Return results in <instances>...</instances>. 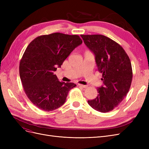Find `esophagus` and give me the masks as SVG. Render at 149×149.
Listing matches in <instances>:
<instances>
[{"label":"esophagus","mask_w":149,"mask_h":149,"mask_svg":"<svg viewBox=\"0 0 149 149\" xmlns=\"http://www.w3.org/2000/svg\"><path fill=\"white\" fill-rule=\"evenodd\" d=\"M79 86L80 87L83 88H86L88 87V86H86V85H83V84H79Z\"/></svg>","instance_id":"esophagus-1"}]
</instances>
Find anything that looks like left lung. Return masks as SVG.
I'll use <instances>...</instances> for the list:
<instances>
[{
    "label": "left lung",
    "mask_w": 149,
    "mask_h": 149,
    "mask_svg": "<svg viewBox=\"0 0 149 149\" xmlns=\"http://www.w3.org/2000/svg\"><path fill=\"white\" fill-rule=\"evenodd\" d=\"M84 43L95 55L103 86L97 88V96L88 101L101 112L113 110L123 101L131 85L132 69L123 48L102 35H81Z\"/></svg>",
    "instance_id": "8db88e82"
}]
</instances>
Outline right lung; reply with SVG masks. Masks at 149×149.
<instances>
[{
  "label": "right lung",
  "instance_id": "add662e5",
  "mask_svg": "<svg viewBox=\"0 0 149 149\" xmlns=\"http://www.w3.org/2000/svg\"><path fill=\"white\" fill-rule=\"evenodd\" d=\"M82 43L77 35L53 33L29 43L20 61L19 73L26 95L35 106L52 111L65 102L69 91L76 85L60 82L54 72Z\"/></svg>",
  "mask_w": 149,
  "mask_h": 149
}]
</instances>
